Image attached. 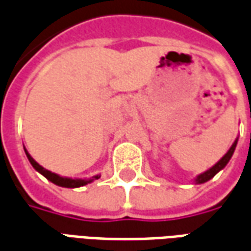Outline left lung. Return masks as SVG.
Instances as JSON below:
<instances>
[{
    "mask_svg": "<svg viewBox=\"0 0 251 251\" xmlns=\"http://www.w3.org/2000/svg\"><path fill=\"white\" fill-rule=\"evenodd\" d=\"M235 147H237V140H235V142L232 144L231 148L228 149V152H227L226 154H225V156H223V157H222L221 160H219V161H218V163L214 165V167H212V168H210L208 171H205L204 174H201L198 176L196 183H198V184H200V183H205V181H208V180L212 179V177H214V176H215V175L218 174L221 169L225 168V167H226V164L230 161L232 153H234V151H235Z\"/></svg>",
    "mask_w": 251,
    "mask_h": 251,
    "instance_id": "obj_1",
    "label": "left lung"
}]
</instances>
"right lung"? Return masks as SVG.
<instances>
[{
    "label": "right lung",
    "mask_w": 251,
    "mask_h": 251,
    "mask_svg": "<svg viewBox=\"0 0 251 251\" xmlns=\"http://www.w3.org/2000/svg\"><path fill=\"white\" fill-rule=\"evenodd\" d=\"M25 153H26V157H28V160H29L30 164H32V167H33L36 171H39L44 177H47L50 181H52L53 184L60 185V187H66V188H76V187H82V185L87 184V183H91L94 179H99V176H94L93 179H90V180H74V179H67V177H60V176H57L56 174H52V172H50V171H47V169L43 168L41 165H39L33 158L30 157L29 153L26 152V151H25Z\"/></svg>",
    "instance_id": "obj_1"
}]
</instances>
